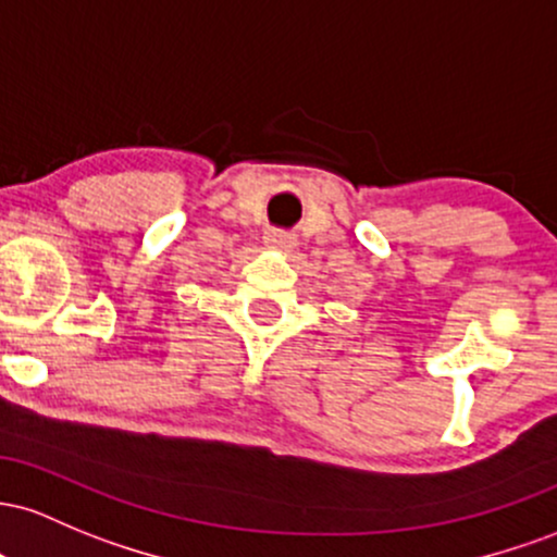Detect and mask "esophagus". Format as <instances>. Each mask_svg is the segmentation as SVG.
<instances>
[{
  "label": "esophagus",
  "mask_w": 557,
  "mask_h": 557,
  "mask_svg": "<svg viewBox=\"0 0 557 557\" xmlns=\"http://www.w3.org/2000/svg\"><path fill=\"white\" fill-rule=\"evenodd\" d=\"M265 247L281 249V252H292V249L297 247V236L289 234V231L271 228V231H265Z\"/></svg>",
  "instance_id": "obj_1"
}]
</instances>
